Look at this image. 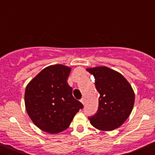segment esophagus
<instances>
[{"instance_id": "34e87169", "label": "esophagus", "mask_w": 155, "mask_h": 155, "mask_svg": "<svg viewBox=\"0 0 155 155\" xmlns=\"http://www.w3.org/2000/svg\"><path fill=\"white\" fill-rule=\"evenodd\" d=\"M81 103L83 104V105H84V98H82L81 99Z\"/></svg>"}]
</instances>
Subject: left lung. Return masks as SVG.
Returning <instances> with one entry per match:
<instances>
[{
  "label": "left lung",
  "instance_id": "obj_1",
  "mask_svg": "<svg viewBox=\"0 0 155 155\" xmlns=\"http://www.w3.org/2000/svg\"><path fill=\"white\" fill-rule=\"evenodd\" d=\"M94 78V84L99 92L98 109L89 117L94 127L103 131H111L126 121L134 107V90L121 74L107 67L87 68Z\"/></svg>",
  "mask_w": 155,
  "mask_h": 155
}]
</instances>
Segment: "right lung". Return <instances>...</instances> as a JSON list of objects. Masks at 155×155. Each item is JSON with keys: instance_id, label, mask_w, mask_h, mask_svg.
<instances>
[{"instance_id": "1", "label": "right lung", "mask_w": 155, "mask_h": 155, "mask_svg": "<svg viewBox=\"0 0 155 155\" xmlns=\"http://www.w3.org/2000/svg\"><path fill=\"white\" fill-rule=\"evenodd\" d=\"M71 68L61 64L49 66L29 82L25 104L31 121L50 134L64 130L79 111L81 102L75 99L67 80Z\"/></svg>"}]
</instances>
